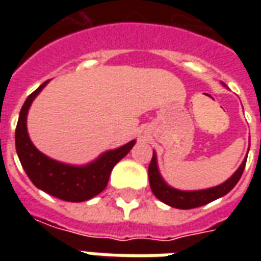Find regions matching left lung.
<instances>
[{"label": "left lung", "instance_id": "8db88e82", "mask_svg": "<svg viewBox=\"0 0 261 261\" xmlns=\"http://www.w3.org/2000/svg\"><path fill=\"white\" fill-rule=\"evenodd\" d=\"M246 159L242 162L239 169L236 170L233 175L230 176L228 180L219 185L213 189H207V190H197V192H181V190H176L173 187L168 186L161 177L158 170V165H156V156L155 153L152 155L151 164L148 166V177H149V186L151 190L155 194L156 198L161 201L168 204L170 207L180 208V210H190V208H197L205 205L208 202L217 200L219 197L225 196L236 186V183L241 179L242 173L246 166Z\"/></svg>", "mask_w": 261, "mask_h": 261}]
</instances>
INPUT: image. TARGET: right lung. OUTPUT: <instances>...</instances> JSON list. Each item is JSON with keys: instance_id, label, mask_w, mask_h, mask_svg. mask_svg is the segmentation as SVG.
Instances as JSON below:
<instances>
[{"instance_id": "1", "label": "right lung", "mask_w": 261, "mask_h": 261, "mask_svg": "<svg viewBox=\"0 0 261 261\" xmlns=\"http://www.w3.org/2000/svg\"><path fill=\"white\" fill-rule=\"evenodd\" d=\"M47 82H43L36 91L32 92L20 109L19 120L15 130L16 152L26 175L37 189L64 201H86L106 189L114 165L130 152L136 141H130L117 149L105 152L100 158L86 166L61 164L37 151L28 136L26 116L33 99Z\"/></svg>"}]
</instances>
